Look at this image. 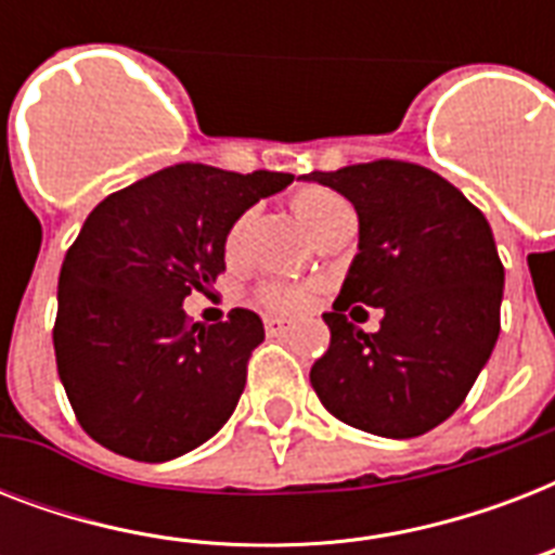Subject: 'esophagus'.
<instances>
[{"label":"esophagus","instance_id":"obj_1","mask_svg":"<svg viewBox=\"0 0 555 555\" xmlns=\"http://www.w3.org/2000/svg\"><path fill=\"white\" fill-rule=\"evenodd\" d=\"M264 328H268L270 337H282V334L291 328V320H282V317H268V320H264Z\"/></svg>","mask_w":555,"mask_h":555}]
</instances>
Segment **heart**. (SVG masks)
Masks as SVG:
<instances>
[{"instance_id": "b5f03b06", "label": "heart", "mask_w": 555, "mask_h": 555, "mask_svg": "<svg viewBox=\"0 0 555 555\" xmlns=\"http://www.w3.org/2000/svg\"><path fill=\"white\" fill-rule=\"evenodd\" d=\"M351 204H348L339 192L328 190V186H305L294 195V212L296 218L302 221L305 230L313 233L317 227L325 224L328 218L339 216V212H348ZM244 227H247V216H242L230 230H227V253L238 250V244L244 238ZM259 299L268 305L270 311H299L308 305V291L296 285H261Z\"/></svg>"}]
</instances>
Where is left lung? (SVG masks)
Instances as JSON below:
<instances>
[{"mask_svg":"<svg viewBox=\"0 0 555 555\" xmlns=\"http://www.w3.org/2000/svg\"><path fill=\"white\" fill-rule=\"evenodd\" d=\"M302 178L346 195L360 218V253L322 313L331 346L311 369L313 391L354 429L417 438L464 403L499 339L504 264L490 224L421 164L383 158ZM357 301L384 311L379 332L350 322Z\"/></svg>","mask_w":555,"mask_h":555,"instance_id":"8db88e82","label":"left lung"}]
</instances>
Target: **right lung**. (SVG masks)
Segmentation results:
<instances>
[{"label":"right lung","mask_w":555,"mask_h":555,"mask_svg":"<svg viewBox=\"0 0 555 555\" xmlns=\"http://www.w3.org/2000/svg\"><path fill=\"white\" fill-rule=\"evenodd\" d=\"M287 172L178 164L112 192L65 253L56 294V371L77 421L100 447L169 461L209 440L247 383L259 313L192 325L190 294L224 273L227 230Z\"/></svg>","instance_id":"right-lung-1"}]
</instances>
